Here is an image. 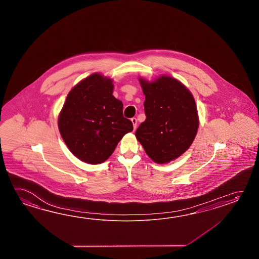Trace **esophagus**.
I'll use <instances>...</instances> for the list:
<instances>
[{
	"label": "esophagus",
	"instance_id": "obj_1",
	"mask_svg": "<svg viewBox=\"0 0 259 259\" xmlns=\"http://www.w3.org/2000/svg\"><path fill=\"white\" fill-rule=\"evenodd\" d=\"M132 124H133V127H134V130L137 127V118L136 117H132Z\"/></svg>",
	"mask_w": 259,
	"mask_h": 259
}]
</instances>
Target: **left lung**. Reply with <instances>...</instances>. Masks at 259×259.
<instances>
[{"label": "left lung", "instance_id": "left-lung-1", "mask_svg": "<svg viewBox=\"0 0 259 259\" xmlns=\"http://www.w3.org/2000/svg\"><path fill=\"white\" fill-rule=\"evenodd\" d=\"M145 95L146 119L135 136L149 157L157 164L176 159L192 145L198 131L197 107L193 94L174 77L154 81L139 78Z\"/></svg>", "mask_w": 259, "mask_h": 259}]
</instances>
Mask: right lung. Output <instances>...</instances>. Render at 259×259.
I'll return each instance as SVG.
<instances>
[{"label": "right lung", "mask_w": 259, "mask_h": 259, "mask_svg": "<svg viewBox=\"0 0 259 259\" xmlns=\"http://www.w3.org/2000/svg\"><path fill=\"white\" fill-rule=\"evenodd\" d=\"M113 80L94 73L72 88L58 117L66 146L78 159L96 165L105 162L132 122L123 116V104L113 95Z\"/></svg>", "instance_id": "add662e5"}]
</instances>
